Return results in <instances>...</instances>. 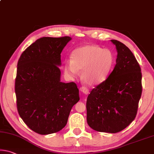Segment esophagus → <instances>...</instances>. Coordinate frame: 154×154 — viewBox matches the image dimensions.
Segmentation results:
<instances>
[{"label": "esophagus", "mask_w": 154, "mask_h": 154, "mask_svg": "<svg viewBox=\"0 0 154 154\" xmlns=\"http://www.w3.org/2000/svg\"><path fill=\"white\" fill-rule=\"evenodd\" d=\"M80 91H81L82 92H83L84 94H88L89 93V90L88 88L85 87V86H82L80 88Z\"/></svg>", "instance_id": "34e87169"}]
</instances>
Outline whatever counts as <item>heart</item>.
<instances>
[{"label": "heart", "instance_id": "b5f03b06", "mask_svg": "<svg viewBox=\"0 0 154 154\" xmlns=\"http://www.w3.org/2000/svg\"><path fill=\"white\" fill-rule=\"evenodd\" d=\"M114 63L112 53L97 45H86L72 52V61L64 64L65 74L75 77L82 70V79L88 85L103 82L110 72Z\"/></svg>", "mask_w": 154, "mask_h": 154}]
</instances>
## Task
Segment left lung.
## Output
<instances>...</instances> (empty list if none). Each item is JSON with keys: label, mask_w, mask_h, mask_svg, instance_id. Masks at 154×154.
Wrapping results in <instances>:
<instances>
[{"label": "left lung", "mask_w": 154, "mask_h": 154, "mask_svg": "<svg viewBox=\"0 0 154 154\" xmlns=\"http://www.w3.org/2000/svg\"><path fill=\"white\" fill-rule=\"evenodd\" d=\"M116 46V65L109 77L92 90L87 98V123L94 130L117 133L126 128L137 114L142 94L140 65L128 46Z\"/></svg>", "instance_id": "1"}]
</instances>
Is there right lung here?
<instances>
[{
	"instance_id": "1",
	"label": "right lung",
	"mask_w": 154,
	"mask_h": 154,
	"mask_svg": "<svg viewBox=\"0 0 154 154\" xmlns=\"http://www.w3.org/2000/svg\"><path fill=\"white\" fill-rule=\"evenodd\" d=\"M69 36L43 37L22 53L17 65V109L31 130L42 135L57 132L66 125L79 100L75 83L60 82L61 53Z\"/></svg>"
}]
</instances>
